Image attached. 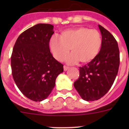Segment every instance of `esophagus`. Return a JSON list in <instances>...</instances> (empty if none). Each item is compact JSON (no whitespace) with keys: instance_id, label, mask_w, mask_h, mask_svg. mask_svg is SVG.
Masks as SVG:
<instances>
[{"instance_id":"esophagus-1","label":"esophagus","mask_w":129,"mask_h":129,"mask_svg":"<svg viewBox=\"0 0 129 129\" xmlns=\"http://www.w3.org/2000/svg\"><path fill=\"white\" fill-rule=\"evenodd\" d=\"M63 68H64V71H67V70H68V69L69 68V67H67V66H64Z\"/></svg>"}]
</instances>
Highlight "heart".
<instances>
[{"mask_svg":"<svg viewBox=\"0 0 129 129\" xmlns=\"http://www.w3.org/2000/svg\"><path fill=\"white\" fill-rule=\"evenodd\" d=\"M102 44L100 33L96 29L85 27L68 29L61 36L55 35L50 40L49 46L53 57L62 61L71 50L72 54L67 57L68 64H75L79 61L87 63L98 55Z\"/></svg>","mask_w":129,"mask_h":129,"instance_id":"1","label":"heart"}]
</instances>
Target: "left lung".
Listing matches in <instances>:
<instances>
[{
	"label": "left lung",
	"instance_id": "1",
	"mask_svg": "<svg viewBox=\"0 0 129 129\" xmlns=\"http://www.w3.org/2000/svg\"><path fill=\"white\" fill-rule=\"evenodd\" d=\"M102 37L98 55L79 68V77L74 86L83 100H98L105 95L113 85L119 66V51L114 36L98 25Z\"/></svg>",
	"mask_w": 129,
	"mask_h": 129
}]
</instances>
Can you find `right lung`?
I'll use <instances>...</instances> for the list:
<instances>
[{"label": "right lung", "mask_w": 129, "mask_h": 129, "mask_svg": "<svg viewBox=\"0 0 129 129\" xmlns=\"http://www.w3.org/2000/svg\"><path fill=\"white\" fill-rule=\"evenodd\" d=\"M53 26L37 24L20 34L11 57L12 76L22 94L29 100L46 99L55 85L63 65L53 57L49 42Z\"/></svg>", "instance_id": "obj_1"}]
</instances>
